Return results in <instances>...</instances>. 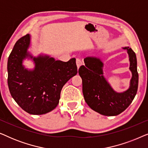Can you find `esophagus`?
I'll use <instances>...</instances> for the list:
<instances>
[{
	"label": "esophagus",
	"mask_w": 148,
	"mask_h": 148,
	"mask_svg": "<svg viewBox=\"0 0 148 148\" xmlns=\"http://www.w3.org/2000/svg\"><path fill=\"white\" fill-rule=\"evenodd\" d=\"M76 63H77V68H79V66L82 65L83 64V62L82 61V60L80 58H77L76 59Z\"/></svg>",
	"instance_id": "1"
}]
</instances>
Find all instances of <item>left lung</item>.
Segmentation results:
<instances>
[{
    "mask_svg": "<svg viewBox=\"0 0 148 148\" xmlns=\"http://www.w3.org/2000/svg\"><path fill=\"white\" fill-rule=\"evenodd\" d=\"M123 49L128 52L129 69L132 73L130 87L124 92H116L107 82L103 75V62L100 58L86 57L85 65L79 69L85 101L92 110L105 116H116L123 112L132 102L137 92L139 75L136 54L131 48Z\"/></svg>",
    "mask_w": 148,
    "mask_h": 148,
    "instance_id": "obj_1",
    "label": "left lung"
}]
</instances>
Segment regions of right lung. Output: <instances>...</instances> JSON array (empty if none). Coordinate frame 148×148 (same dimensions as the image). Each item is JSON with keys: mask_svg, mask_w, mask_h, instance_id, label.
Wrapping results in <instances>:
<instances>
[{"mask_svg": "<svg viewBox=\"0 0 148 148\" xmlns=\"http://www.w3.org/2000/svg\"><path fill=\"white\" fill-rule=\"evenodd\" d=\"M29 34L16 42L8 58V86L21 108L31 114H44L57 106L64 85L77 73L76 59L55 60L49 56L33 57L27 49ZM34 60L35 68L27 70L22 64L25 58Z\"/></svg>", "mask_w": 148, "mask_h": 148, "instance_id": "right-lung-1", "label": "right lung"}]
</instances>
